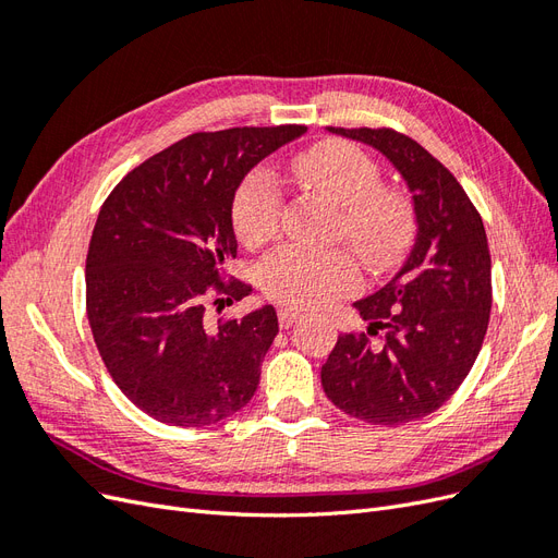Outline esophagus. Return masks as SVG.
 Listing matches in <instances>:
<instances>
[{"instance_id": "esophagus-1", "label": "esophagus", "mask_w": 558, "mask_h": 558, "mask_svg": "<svg viewBox=\"0 0 558 558\" xmlns=\"http://www.w3.org/2000/svg\"><path fill=\"white\" fill-rule=\"evenodd\" d=\"M277 316H279V326L283 328V330H289L293 324H298V318L302 316L298 310H293V307H281L279 312H277Z\"/></svg>"}]
</instances>
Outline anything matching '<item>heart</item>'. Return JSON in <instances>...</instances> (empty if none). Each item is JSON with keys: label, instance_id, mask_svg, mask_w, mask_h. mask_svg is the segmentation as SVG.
I'll return each mask as SVG.
<instances>
[{"label": "heart", "instance_id": "obj_1", "mask_svg": "<svg viewBox=\"0 0 558 558\" xmlns=\"http://www.w3.org/2000/svg\"><path fill=\"white\" fill-rule=\"evenodd\" d=\"M291 172L305 189L337 205L335 234L367 265H388L408 246L414 228L410 202L381 185L377 162L359 146L335 142L302 150L291 160ZM281 205L277 179L265 170H253L232 199L238 238L246 246L272 238ZM258 281L269 298L312 307L356 289L359 267L344 251L281 244L260 260Z\"/></svg>", "mask_w": 558, "mask_h": 558}]
</instances>
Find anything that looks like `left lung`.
Masks as SVG:
<instances>
[{
	"label": "left lung",
	"instance_id": "1",
	"mask_svg": "<svg viewBox=\"0 0 558 558\" xmlns=\"http://www.w3.org/2000/svg\"><path fill=\"white\" fill-rule=\"evenodd\" d=\"M393 162L414 202L416 238L398 272L353 307L365 332L337 337L320 384L344 414L375 426L424 418L475 365L492 314L482 216L447 167L391 128H328Z\"/></svg>",
	"mask_w": 558,
	"mask_h": 558
}]
</instances>
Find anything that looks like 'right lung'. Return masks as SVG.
Returning a JSON list of instances; mask_svg holds the SVG:
<instances>
[{
	"mask_svg": "<svg viewBox=\"0 0 558 558\" xmlns=\"http://www.w3.org/2000/svg\"><path fill=\"white\" fill-rule=\"evenodd\" d=\"M305 125L195 132L128 172L109 193L86 258V312L99 356L142 412L199 428L240 412L279 332L272 305L216 326L214 305L251 293L228 281L238 256L232 199L265 156Z\"/></svg>",
	"mask_w": 558,
	"mask_h": 558,
	"instance_id": "1",
	"label": "right lung"
}]
</instances>
